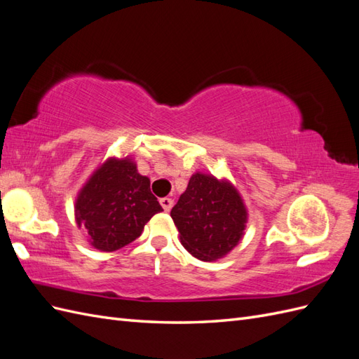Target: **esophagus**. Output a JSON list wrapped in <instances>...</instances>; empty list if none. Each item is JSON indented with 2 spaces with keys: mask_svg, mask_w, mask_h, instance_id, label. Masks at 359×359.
Returning a JSON list of instances; mask_svg holds the SVG:
<instances>
[{
  "mask_svg": "<svg viewBox=\"0 0 359 359\" xmlns=\"http://www.w3.org/2000/svg\"><path fill=\"white\" fill-rule=\"evenodd\" d=\"M160 205L163 206V210H165L166 212H169L170 208H172V205H173V201L170 198H161L160 199Z\"/></svg>",
  "mask_w": 359,
  "mask_h": 359,
  "instance_id": "1",
  "label": "esophagus"
}]
</instances>
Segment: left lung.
I'll list each match as a JSON object with an SVG mask.
<instances>
[{"mask_svg":"<svg viewBox=\"0 0 359 359\" xmlns=\"http://www.w3.org/2000/svg\"><path fill=\"white\" fill-rule=\"evenodd\" d=\"M181 244L205 262L222 259L241 241L247 210L229 181L196 172L170 211Z\"/></svg>","mask_w":359,"mask_h":359,"instance_id":"obj_1","label":"left lung"}]
</instances>
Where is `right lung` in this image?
Wrapping results in <instances>:
<instances>
[{
    "label": "right lung",
    "mask_w": 359,
    "mask_h": 359,
    "mask_svg": "<svg viewBox=\"0 0 359 359\" xmlns=\"http://www.w3.org/2000/svg\"><path fill=\"white\" fill-rule=\"evenodd\" d=\"M163 211L132 158H107L85 182L74 203L76 223L100 252L135 241L154 214Z\"/></svg>",
    "instance_id": "obj_1"
}]
</instances>
